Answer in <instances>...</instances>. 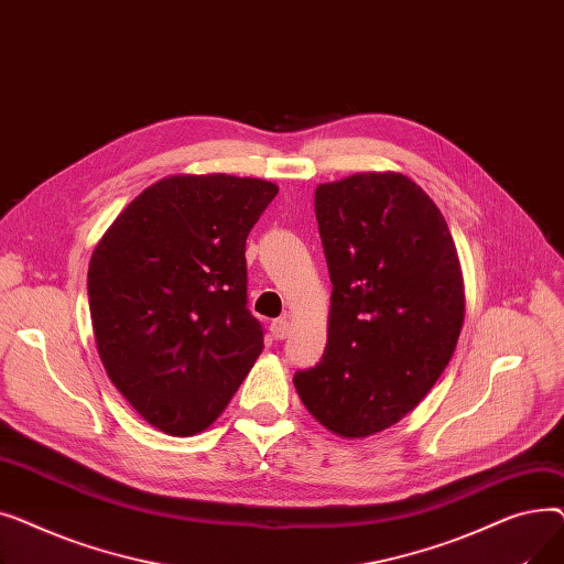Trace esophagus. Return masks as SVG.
I'll list each match as a JSON object with an SVG mask.
<instances>
[{"mask_svg":"<svg viewBox=\"0 0 564 564\" xmlns=\"http://www.w3.org/2000/svg\"><path fill=\"white\" fill-rule=\"evenodd\" d=\"M270 332H272V336H274L276 340H283V338H288V336H290V332H292V324H290V319H285V317L274 319V322H272V327H270Z\"/></svg>","mask_w":564,"mask_h":564,"instance_id":"1","label":"esophagus"}]
</instances>
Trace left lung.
Instances as JSON below:
<instances>
[{
    "label": "left lung",
    "instance_id": "left-lung-1",
    "mask_svg": "<svg viewBox=\"0 0 564 564\" xmlns=\"http://www.w3.org/2000/svg\"><path fill=\"white\" fill-rule=\"evenodd\" d=\"M332 276L322 361L294 375L311 416L343 438L402 421L446 370L466 313L464 276L436 203L398 171L315 189Z\"/></svg>",
    "mask_w": 564,
    "mask_h": 564
}]
</instances>
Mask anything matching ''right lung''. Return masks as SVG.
<instances>
[{
    "mask_svg": "<svg viewBox=\"0 0 564 564\" xmlns=\"http://www.w3.org/2000/svg\"><path fill=\"white\" fill-rule=\"evenodd\" d=\"M279 194L260 177L169 175L105 230L88 262L100 361L143 421L210 427L264 347L247 308V235Z\"/></svg>",
    "mask_w": 564,
    "mask_h": 564,
    "instance_id": "add662e5",
    "label": "right lung"
}]
</instances>
